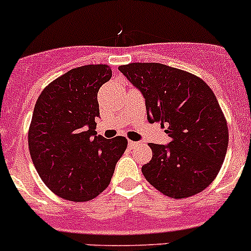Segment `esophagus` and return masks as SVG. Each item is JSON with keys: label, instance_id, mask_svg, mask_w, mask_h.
I'll return each mask as SVG.
<instances>
[{"label": "esophagus", "instance_id": "1", "mask_svg": "<svg viewBox=\"0 0 251 251\" xmlns=\"http://www.w3.org/2000/svg\"><path fill=\"white\" fill-rule=\"evenodd\" d=\"M138 145V143L137 142H135V141H128V147H131V148H132V147H135V146H137Z\"/></svg>", "mask_w": 251, "mask_h": 251}]
</instances>
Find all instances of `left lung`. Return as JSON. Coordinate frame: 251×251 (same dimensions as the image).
Instances as JSON below:
<instances>
[{
  "label": "left lung",
  "instance_id": "left-lung-1",
  "mask_svg": "<svg viewBox=\"0 0 251 251\" xmlns=\"http://www.w3.org/2000/svg\"><path fill=\"white\" fill-rule=\"evenodd\" d=\"M119 71L142 93L148 123H159L172 141L150 143L146 180L164 195L184 199L215 180L228 148V126L212 89L182 70L154 62L123 65Z\"/></svg>",
  "mask_w": 251,
  "mask_h": 251
}]
</instances>
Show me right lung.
Segmentation results:
<instances>
[{"instance_id":"right-lung-1","label":"right lung","mask_w":251,"mask_h":251,"mask_svg":"<svg viewBox=\"0 0 251 251\" xmlns=\"http://www.w3.org/2000/svg\"><path fill=\"white\" fill-rule=\"evenodd\" d=\"M110 78L106 65L72 69L46 86L34 106L31 160L46 186L65 200L83 202L103 193L127 147L123 136L108 140L96 132L97 96Z\"/></svg>"}]
</instances>
